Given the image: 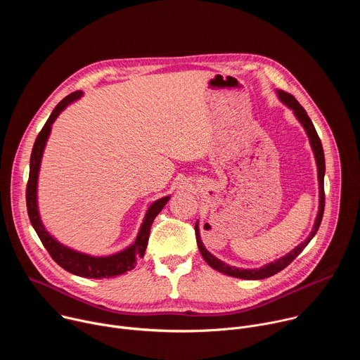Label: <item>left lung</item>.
Masks as SVG:
<instances>
[{
	"instance_id": "left-lung-1",
	"label": "left lung",
	"mask_w": 360,
	"mask_h": 360,
	"mask_svg": "<svg viewBox=\"0 0 360 360\" xmlns=\"http://www.w3.org/2000/svg\"><path fill=\"white\" fill-rule=\"evenodd\" d=\"M278 94V98L283 102V104L290 108L296 117V120L302 124L303 129L306 131L307 134V138H309V142H311V146H312V150H314V155H315V160H316V167H318V181H319V211H318V215H316V219H315V224H314V228H312V232L311 235L306 238L304 242L299 243L295 249H292L289 253H286L285 256H282V258H279L278 261L275 262H271L268 265H264L262 268H258V269H240V268H235V266H229L228 264L219 261L217 256H214L207 248L203 246L202 243V239H200V235H199V226H198V222L195 224V235H196V243H198V248L200 250V255L202 258L205 259V262H207L211 268H214L215 271L221 272V274H225L228 276H233V278H240V279H265V278H269V276H274L275 274L281 272L282 269H285L289 264H292V261L296 258V256L306 248V245L309 243L312 240V238L316 235L319 226H321V222H322V217H323V211H325V188H323V178H325V153H323V148H322V142L318 136V132L311 121V118L307 117L306 111L303 110V107L299 104V102L296 101V98L282 89L276 91Z\"/></svg>"
}]
</instances>
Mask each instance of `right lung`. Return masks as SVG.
Returning <instances> with one entry per match:
<instances>
[{"label": "right lung", "instance_id": "1", "mask_svg": "<svg viewBox=\"0 0 360 360\" xmlns=\"http://www.w3.org/2000/svg\"><path fill=\"white\" fill-rule=\"evenodd\" d=\"M82 96L81 91L72 92L68 96H65L60 104L51 112L48 121L42 127L41 132L38 134L30 160V176L27 184V211L31 221L32 228L35 229L38 238L41 239L42 245L48 250V253L61 268L68 271L70 274L78 275L81 278H92V279H101V278H114L118 275H122L131 269L135 268L136 261L142 258L149 238V231L152 226L153 219L162 211V208L167 205L171 196H164L153 203L149 205V208L145 214L143 222L139 228V232L136 235V239L132 245L125 248L124 250L108 255V256H91L78 250H74L63 243H60L53 235L44 228L42 221L39 218L38 211V202H37V185H38V174L41 167L42 153L48 141V136L51 134V127H53L54 121L58 118V115L71 104V102L77 101Z\"/></svg>", "mask_w": 360, "mask_h": 360}]
</instances>
